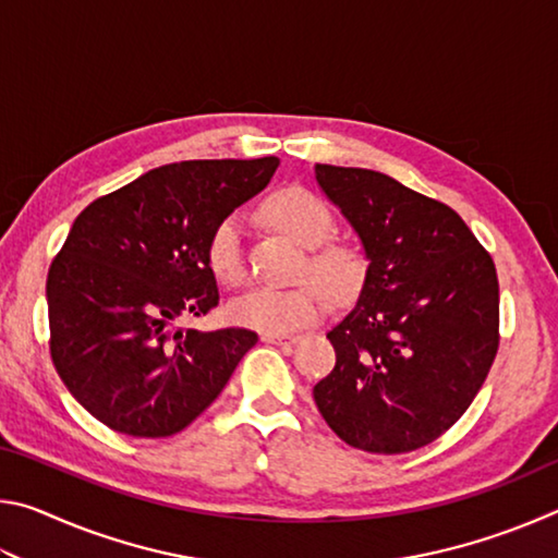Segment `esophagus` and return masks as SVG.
I'll return each instance as SVG.
<instances>
[{
  "instance_id": "obj_1",
  "label": "esophagus",
  "mask_w": 558,
  "mask_h": 558,
  "mask_svg": "<svg viewBox=\"0 0 558 558\" xmlns=\"http://www.w3.org/2000/svg\"><path fill=\"white\" fill-rule=\"evenodd\" d=\"M260 339L266 344H278V347H290L298 342V337H280V335H263Z\"/></svg>"
}]
</instances>
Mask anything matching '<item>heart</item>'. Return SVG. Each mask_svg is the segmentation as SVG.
<instances>
[{"instance_id":"heart-1","label":"heart","mask_w":558,"mask_h":558,"mask_svg":"<svg viewBox=\"0 0 558 558\" xmlns=\"http://www.w3.org/2000/svg\"><path fill=\"white\" fill-rule=\"evenodd\" d=\"M266 216L270 223L302 248H310L302 263V278H313L337 298L352 295L364 278V260L359 251L344 243H327L335 229L329 206L305 186H286L268 196ZM206 260L214 278L223 286H239L245 278L243 221L223 216L214 226L206 243ZM323 287V288H324ZM322 288V289H323ZM305 282L295 288H253L231 300L229 319L233 325L256 329L263 335H290L317 323L327 313V292Z\"/></svg>"}]
</instances>
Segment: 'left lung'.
<instances>
[{
    "label": "left lung",
    "instance_id": "1",
    "mask_svg": "<svg viewBox=\"0 0 558 558\" xmlns=\"http://www.w3.org/2000/svg\"><path fill=\"white\" fill-rule=\"evenodd\" d=\"M369 260L352 313L327 332L337 362L313 396L347 446L409 452L456 423L499 344V286L465 221L374 169L315 165Z\"/></svg>",
    "mask_w": 558,
    "mask_h": 558
}]
</instances>
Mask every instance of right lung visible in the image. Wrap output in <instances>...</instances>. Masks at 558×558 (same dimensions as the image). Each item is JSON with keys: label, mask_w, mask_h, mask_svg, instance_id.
Returning a JSON list of instances; mask_svg holds the SVG:
<instances>
[{"label": "right lung", "mask_w": 558, "mask_h": 558, "mask_svg": "<svg viewBox=\"0 0 558 558\" xmlns=\"http://www.w3.org/2000/svg\"><path fill=\"white\" fill-rule=\"evenodd\" d=\"M278 165V157L165 165L78 214L49 268L46 302L56 372L93 418L125 436L165 438L221 393L258 335L174 323L219 305L206 243L223 216L268 186Z\"/></svg>", "instance_id": "right-lung-1"}]
</instances>
